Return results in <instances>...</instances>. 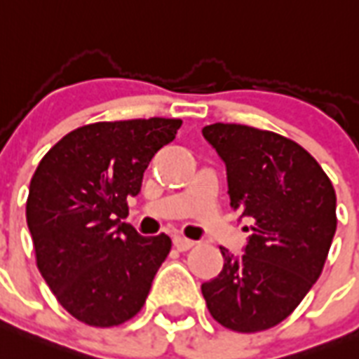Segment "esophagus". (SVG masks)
Masks as SVG:
<instances>
[{
    "mask_svg": "<svg viewBox=\"0 0 359 359\" xmlns=\"http://www.w3.org/2000/svg\"><path fill=\"white\" fill-rule=\"evenodd\" d=\"M174 247H176L177 251H189L191 247L194 245V241L187 240V238H183V236H174Z\"/></svg>",
    "mask_w": 359,
    "mask_h": 359,
    "instance_id": "34e87169",
    "label": "esophagus"
}]
</instances>
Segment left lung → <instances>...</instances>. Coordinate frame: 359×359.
Segmentation results:
<instances>
[{
	"label": "left lung",
	"mask_w": 359,
	"mask_h": 359,
	"mask_svg": "<svg viewBox=\"0 0 359 359\" xmlns=\"http://www.w3.org/2000/svg\"><path fill=\"white\" fill-rule=\"evenodd\" d=\"M202 135L226 165L232 210L251 221L241 257L202 285L210 315L232 332L269 330L320 277L337 229L335 189L315 157L286 136L238 123Z\"/></svg>",
	"instance_id": "8db88e82"
}]
</instances>
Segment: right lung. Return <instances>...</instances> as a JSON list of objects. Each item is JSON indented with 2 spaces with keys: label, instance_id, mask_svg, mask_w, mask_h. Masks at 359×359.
Returning <instances> with one entry per match:
<instances>
[{
  "label": "right lung",
  "instance_id": "add662e5",
  "mask_svg": "<svg viewBox=\"0 0 359 359\" xmlns=\"http://www.w3.org/2000/svg\"><path fill=\"white\" fill-rule=\"evenodd\" d=\"M182 119L99 121L71 130L39 163L26 202L37 268L63 309L112 327L144 307L166 234L144 238L121 219L144 170L176 138Z\"/></svg>",
  "mask_w": 359,
  "mask_h": 359
}]
</instances>
